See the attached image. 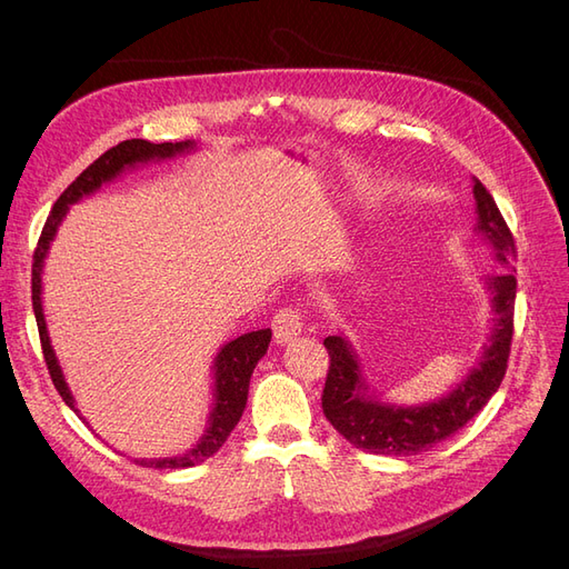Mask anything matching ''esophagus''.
Listing matches in <instances>:
<instances>
[{"label":"esophagus","mask_w":569,"mask_h":569,"mask_svg":"<svg viewBox=\"0 0 569 569\" xmlns=\"http://www.w3.org/2000/svg\"><path fill=\"white\" fill-rule=\"evenodd\" d=\"M303 330V316L299 308H282L272 316V332L278 343L295 341Z\"/></svg>","instance_id":"esophagus-1"}]
</instances>
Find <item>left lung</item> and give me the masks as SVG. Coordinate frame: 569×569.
<instances>
[{"instance_id":"left-lung-1","label":"left lung","mask_w":569,"mask_h":569,"mask_svg":"<svg viewBox=\"0 0 569 569\" xmlns=\"http://www.w3.org/2000/svg\"><path fill=\"white\" fill-rule=\"evenodd\" d=\"M472 194L477 203L475 232L487 239L496 261L508 268L487 280L493 325L479 363L437 401L393 406L370 393L351 341L343 335L327 337L325 349L330 353V370L322 389V412L356 449L377 456H416L432 449L435 443L449 439L468 425L503 382L512 341L515 291H518V280L510 270L515 239L493 197L479 180L472 184Z\"/></svg>"}]
</instances>
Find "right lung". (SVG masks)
<instances>
[{
  "label": "right lung",
  "instance_id": "add662e5",
  "mask_svg": "<svg viewBox=\"0 0 569 569\" xmlns=\"http://www.w3.org/2000/svg\"><path fill=\"white\" fill-rule=\"evenodd\" d=\"M194 147L197 144L189 140L176 142V144L173 142L151 144L147 140H126V142L111 147L109 151L101 153V157L92 166L84 168L71 184L66 187V192L57 199L54 209H51V213L44 222L36 256H32V311H36L42 353H44V363L49 368V375H51V382H54L66 406L76 410L78 416H80V410L76 408L73 393L63 380L57 353H54V349H51L47 322H44V313H42V268H44V258L49 253L51 239L57 237L61 220L68 213V206L80 201L82 197L94 194L101 184L116 180L126 168H134V166L149 163V161L173 159V157H178V153L192 151ZM270 337H272L270 330L247 332L242 337L228 341L226 347L218 351V356L213 360L216 382H213V408L209 416V427H206V432L197 441L194 449H189L187 453L176 456V458H134V462L142 465V468H153V470H168V468L176 470V468H192V465H199L206 458H211L220 449V446L228 441L234 425L239 422V418H242V412L247 408V396H249V380H251L256 363L268 351ZM80 420H84V418L80 416Z\"/></svg>",
  "mask_w": 569,
  "mask_h": 569
}]
</instances>
